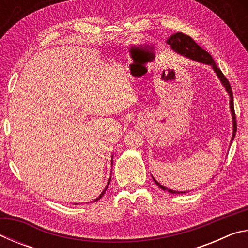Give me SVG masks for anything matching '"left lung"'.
<instances>
[{
  "label": "left lung",
  "mask_w": 248,
  "mask_h": 248,
  "mask_svg": "<svg viewBox=\"0 0 248 248\" xmlns=\"http://www.w3.org/2000/svg\"><path fill=\"white\" fill-rule=\"evenodd\" d=\"M167 44H169L171 49L175 50L176 52H178L180 54H183L185 57H188L192 59V60L202 62V63L205 64H210L212 65L213 70L216 71V73L219 78L221 79V82L223 85L225 86L226 91L230 94V107H231V111H232V116H233V137L232 140L234 139L235 134H236V130H237V125H236V117H235V110H234V103H233V92L232 89H231V85L228 81V78L224 77V74L222 73V71L217 68V65L216 64L215 60H213L211 54H209L205 50L200 47L198 44L195 43V40L191 38V37L185 35L183 32H177L171 35L169 39H167ZM154 179V178H153ZM155 184L157 185L159 188H162L163 190H167L170 194H185V191H175L169 189L164 186H162L161 184L157 183L156 180L154 179Z\"/></svg>",
  "instance_id": "8db88e82"
}]
</instances>
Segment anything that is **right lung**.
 Segmentation results:
<instances>
[{
    "instance_id": "right-lung-1",
    "label": "right lung",
    "mask_w": 248,
    "mask_h": 248,
    "mask_svg": "<svg viewBox=\"0 0 248 248\" xmlns=\"http://www.w3.org/2000/svg\"><path fill=\"white\" fill-rule=\"evenodd\" d=\"M109 183H110V179H109V180H108V184H107V186H106V188H105V189H104V191L102 192V194H100V195H99V197H98V198H96V199H95L94 201H97V200H99L100 198H102V197L104 196V194H105V192H106V189H107V188H108V185H109Z\"/></svg>"
}]
</instances>
